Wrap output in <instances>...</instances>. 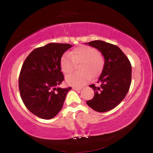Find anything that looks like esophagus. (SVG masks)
<instances>
[{"mask_svg": "<svg viewBox=\"0 0 153 153\" xmlns=\"http://www.w3.org/2000/svg\"><path fill=\"white\" fill-rule=\"evenodd\" d=\"M82 89V88H77V87H73V90H76V91H79Z\"/></svg>", "mask_w": 153, "mask_h": 153, "instance_id": "1", "label": "esophagus"}]
</instances>
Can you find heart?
<instances>
[{"mask_svg":"<svg viewBox=\"0 0 153 153\" xmlns=\"http://www.w3.org/2000/svg\"><path fill=\"white\" fill-rule=\"evenodd\" d=\"M69 54H65L60 59L59 65L61 71L68 75L74 71L75 63L82 61L79 67V73L67 76L65 81L67 84L76 87H81L91 79L92 76L97 77L102 70L105 65V58L97 53L94 48L90 46L81 45L73 49Z\"/></svg>","mask_w":153,"mask_h":153,"instance_id":"b5f03b06","label":"heart"}]
</instances>
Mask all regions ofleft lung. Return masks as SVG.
Masks as SVG:
<instances>
[{"instance_id": "8db88e82", "label": "left lung", "mask_w": 153, "mask_h": 153, "mask_svg": "<svg viewBox=\"0 0 153 153\" xmlns=\"http://www.w3.org/2000/svg\"><path fill=\"white\" fill-rule=\"evenodd\" d=\"M88 45L101 52L105 65L97 82L99 86H89L94 89V96L86 103L96 111L107 112L117 107L128 92L131 81V65L117 46L102 40L92 41Z\"/></svg>"}]
</instances>
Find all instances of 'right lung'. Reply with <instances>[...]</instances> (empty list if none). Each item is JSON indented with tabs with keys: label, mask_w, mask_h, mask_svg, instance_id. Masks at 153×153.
<instances>
[{
	"label": "right lung",
	"mask_w": 153,
	"mask_h": 153,
	"mask_svg": "<svg viewBox=\"0 0 153 153\" xmlns=\"http://www.w3.org/2000/svg\"><path fill=\"white\" fill-rule=\"evenodd\" d=\"M72 45L50 43L31 52L24 61L19 77V89L26 108L37 117L50 120L63 107L71 87L58 86L64 80L59 62Z\"/></svg>",
	"instance_id": "obj_1"
}]
</instances>
